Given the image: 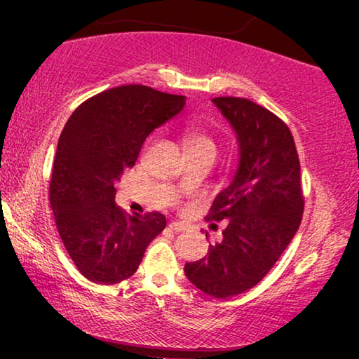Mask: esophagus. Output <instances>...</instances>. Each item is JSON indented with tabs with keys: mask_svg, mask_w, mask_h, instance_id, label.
Masks as SVG:
<instances>
[{
	"mask_svg": "<svg viewBox=\"0 0 359 359\" xmlns=\"http://www.w3.org/2000/svg\"><path fill=\"white\" fill-rule=\"evenodd\" d=\"M168 227L171 230H175V232H184L186 230V225L183 222H176V220H171V222L168 224Z\"/></svg>",
	"mask_w": 359,
	"mask_h": 359,
	"instance_id": "34e87169",
	"label": "esophagus"
}]
</instances>
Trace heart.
<instances>
[{"label":"heart","mask_w":359,"mask_h":359,"mask_svg":"<svg viewBox=\"0 0 359 359\" xmlns=\"http://www.w3.org/2000/svg\"><path fill=\"white\" fill-rule=\"evenodd\" d=\"M184 144L191 149H209L215 151V140L204 130L194 129V127H188L184 132Z\"/></svg>","instance_id":"obj_1"}]
</instances>
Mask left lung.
I'll use <instances>...</instances> for the list:
<instances>
[{
  "label": "left lung",
  "mask_w": 359,
  "mask_h": 359,
  "mask_svg": "<svg viewBox=\"0 0 359 359\" xmlns=\"http://www.w3.org/2000/svg\"><path fill=\"white\" fill-rule=\"evenodd\" d=\"M238 144L232 181L214 199L209 220H229L208 257L186 263L184 274L204 294L225 299L262 281L302 220L301 163L289 127L257 102L214 97ZM208 237V233H205Z\"/></svg>",
  "instance_id": "8db88e82"
}]
</instances>
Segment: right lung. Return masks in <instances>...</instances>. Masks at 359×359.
I'll return each instance as SVG.
<instances>
[{
	"label": "right lung",
	"instance_id": "obj_1",
	"mask_svg": "<svg viewBox=\"0 0 359 359\" xmlns=\"http://www.w3.org/2000/svg\"><path fill=\"white\" fill-rule=\"evenodd\" d=\"M184 104V96L144 85L117 86L78 106L63 127L50 205L68 255L90 281L116 284L130 278L165 229L163 214H127L117 208L116 183L135 165L147 137Z\"/></svg>",
	"mask_w": 359,
	"mask_h": 359
}]
</instances>
